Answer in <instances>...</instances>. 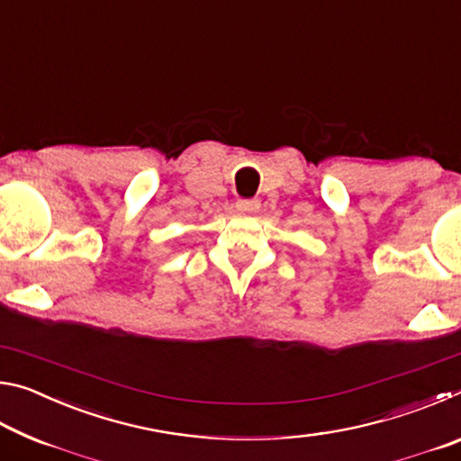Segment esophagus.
I'll return each instance as SVG.
<instances>
[{
    "instance_id": "34e87169",
    "label": "esophagus",
    "mask_w": 461,
    "mask_h": 461,
    "mask_svg": "<svg viewBox=\"0 0 461 461\" xmlns=\"http://www.w3.org/2000/svg\"><path fill=\"white\" fill-rule=\"evenodd\" d=\"M236 207H238V212H241V213H256L260 209V203L256 199H240L236 203Z\"/></svg>"
}]
</instances>
